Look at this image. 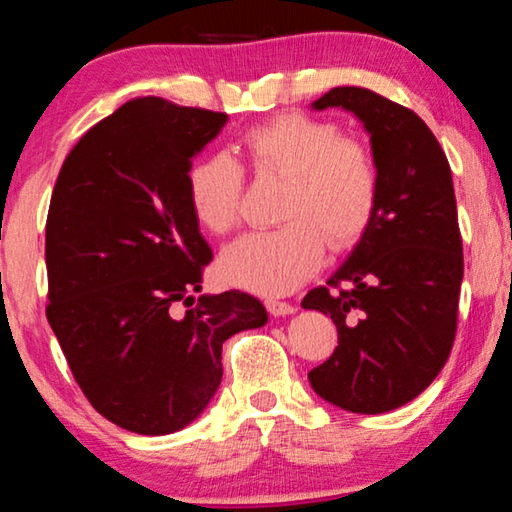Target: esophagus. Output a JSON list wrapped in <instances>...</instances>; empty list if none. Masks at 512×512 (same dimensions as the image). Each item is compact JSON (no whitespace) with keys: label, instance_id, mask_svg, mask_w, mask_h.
<instances>
[{"label":"esophagus","instance_id":"esophagus-1","mask_svg":"<svg viewBox=\"0 0 512 512\" xmlns=\"http://www.w3.org/2000/svg\"><path fill=\"white\" fill-rule=\"evenodd\" d=\"M265 307H268L272 317H286V314L296 312V307L291 303H282V300H265Z\"/></svg>","mask_w":512,"mask_h":512}]
</instances>
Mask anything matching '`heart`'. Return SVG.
<instances>
[{"instance_id": "heart-1", "label": "heart", "mask_w": 512, "mask_h": 512, "mask_svg": "<svg viewBox=\"0 0 512 512\" xmlns=\"http://www.w3.org/2000/svg\"><path fill=\"white\" fill-rule=\"evenodd\" d=\"M240 153L258 177L284 181L277 209L284 226L230 244L216 265L221 282L258 296H284L319 268L324 242L345 251L368 233L380 202V165L363 139L289 111L244 132ZM242 191V167L223 153L188 167V207L209 233L226 235L237 226Z\"/></svg>"}]
</instances>
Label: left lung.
I'll return each instance as SVG.
<instances>
[{
    "instance_id": "1",
    "label": "left lung",
    "mask_w": 512,
    "mask_h": 512,
    "mask_svg": "<svg viewBox=\"0 0 512 512\" xmlns=\"http://www.w3.org/2000/svg\"><path fill=\"white\" fill-rule=\"evenodd\" d=\"M328 107L368 130L380 202L347 261L303 298L338 328L335 352L307 377L324 401L380 415L422 394L450 356L464 279L457 198L445 151L415 111L356 86L312 102Z\"/></svg>"
}]
</instances>
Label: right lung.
Wrapping results in <instances>:
<instances>
[{
  "label": "right lung",
  "mask_w": 512,
  "mask_h": 512,
  "mask_svg": "<svg viewBox=\"0 0 512 512\" xmlns=\"http://www.w3.org/2000/svg\"><path fill=\"white\" fill-rule=\"evenodd\" d=\"M226 121L137 97L76 142L55 181L46 317L90 405L125 431L191 424L221 384L223 342L268 321L249 293L193 298L212 249L186 174Z\"/></svg>",
  "instance_id": "obj_1"
}]
</instances>
